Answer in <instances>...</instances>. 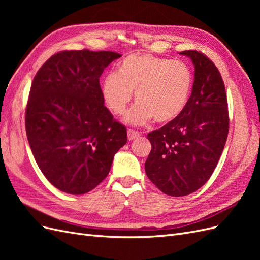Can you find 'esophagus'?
<instances>
[{
	"label": "esophagus",
	"mask_w": 260,
	"mask_h": 260,
	"mask_svg": "<svg viewBox=\"0 0 260 260\" xmlns=\"http://www.w3.org/2000/svg\"><path fill=\"white\" fill-rule=\"evenodd\" d=\"M138 137H140V132L136 131V130H132V129H129L128 130V140L129 141H132L137 139Z\"/></svg>",
	"instance_id": "34e87169"
}]
</instances>
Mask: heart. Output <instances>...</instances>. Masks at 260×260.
Masks as SVG:
<instances>
[{"instance_id":"obj_1","label":"heart","mask_w":260,"mask_h":260,"mask_svg":"<svg viewBox=\"0 0 260 260\" xmlns=\"http://www.w3.org/2000/svg\"><path fill=\"white\" fill-rule=\"evenodd\" d=\"M193 88V73L185 62L155 56L130 54L109 74L102 84V94L111 111L121 116L127 111L133 93L138 103L125 116L131 124L149 120L166 123L183 113Z\"/></svg>"}]
</instances>
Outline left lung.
<instances>
[{"label": "left lung", "mask_w": 260, "mask_h": 260, "mask_svg": "<svg viewBox=\"0 0 260 260\" xmlns=\"http://www.w3.org/2000/svg\"><path fill=\"white\" fill-rule=\"evenodd\" d=\"M194 65L190 101L175 120L147 135L152 144L145 161L148 179L170 196H185L205 184L217 167L229 132L224 83L205 54L180 52Z\"/></svg>", "instance_id": "8db88e82"}]
</instances>
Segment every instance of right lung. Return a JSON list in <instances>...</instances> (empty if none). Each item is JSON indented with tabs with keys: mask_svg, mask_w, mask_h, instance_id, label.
I'll use <instances>...</instances> for the list:
<instances>
[{
	"mask_svg": "<svg viewBox=\"0 0 260 260\" xmlns=\"http://www.w3.org/2000/svg\"><path fill=\"white\" fill-rule=\"evenodd\" d=\"M120 54L61 51L34 78L25 124L44 177L61 192L79 195L96 187L127 143V129L104 105L100 77Z\"/></svg>",
	"mask_w": 260,
	"mask_h": 260,
	"instance_id": "1",
	"label": "right lung"
}]
</instances>
